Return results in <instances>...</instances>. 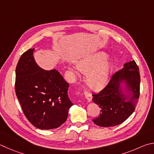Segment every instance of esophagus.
<instances>
[{"label":"esophagus","instance_id":"34e87169","mask_svg":"<svg viewBox=\"0 0 154 154\" xmlns=\"http://www.w3.org/2000/svg\"><path fill=\"white\" fill-rule=\"evenodd\" d=\"M84 95H85V97H86V99L88 100V101L89 102L91 101L92 96L90 93H89V92H88V91H85V92H84Z\"/></svg>","mask_w":154,"mask_h":154}]
</instances>
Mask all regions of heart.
Masks as SVG:
<instances>
[{
	"mask_svg": "<svg viewBox=\"0 0 154 154\" xmlns=\"http://www.w3.org/2000/svg\"><path fill=\"white\" fill-rule=\"evenodd\" d=\"M106 58L104 53H98L88 58H83L77 63L78 69L86 75V83L93 90H100L107 83L111 71L110 65L103 62ZM70 71L77 75L75 68L70 67Z\"/></svg>",
	"mask_w": 154,
	"mask_h": 154,
	"instance_id": "1",
	"label": "heart"
}]
</instances>
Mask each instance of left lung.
<instances>
[{
    "instance_id": "8db88e82",
    "label": "left lung",
    "mask_w": 154,
    "mask_h": 154,
    "mask_svg": "<svg viewBox=\"0 0 154 154\" xmlns=\"http://www.w3.org/2000/svg\"><path fill=\"white\" fill-rule=\"evenodd\" d=\"M140 74L135 60L125 63L124 68L112 75L110 81L99 93L93 94V101L101 110L93 119L103 127H113L125 121L135 110L140 95ZM126 80L129 94L126 96L119 89L122 80Z\"/></svg>"
}]
</instances>
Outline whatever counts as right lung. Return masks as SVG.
<instances>
[{"mask_svg": "<svg viewBox=\"0 0 154 154\" xmlns=\"http://www.w3.org/2000/svg\"><path fill=\"white\" fill-rule=\"evenodd\" d=\"M33 50H27L18 61L15 93L31 123L40 129H53L66 121L72 105L67 94L69 84L57 70L39 67L33 57Z\"/></svg>", "mask_w": 154, "mask_h": 154, "instance_id": "1", "label": "right lung"}]
</instances>
